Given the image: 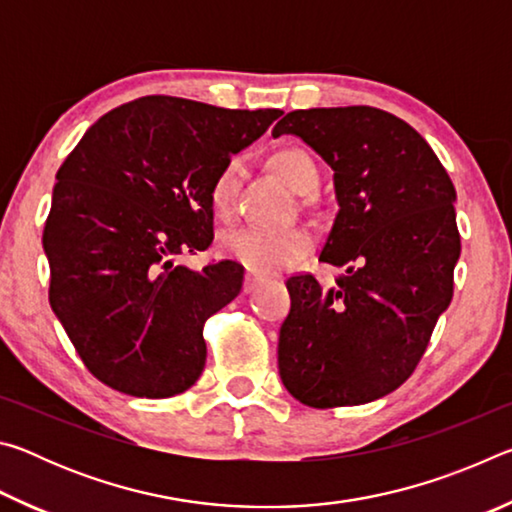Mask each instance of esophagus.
<instances>
[{
	"instance_id": "esophagus-1",
	"label": "esophagus",
	"mask_w": 512,
	"mask_h": 512,
	"mask_svg": "<svg viewBox=\"0 0 512 512\" xmlns=\"http://www.w3.org/2000/svg\"><path fill=\"white\" fill-rule=\"evenodd\" d=\"M257 287H259V277H257V275H253V273H246L244 291H246V293H250V291H255Z\"/></svg>"
}]
</instances>
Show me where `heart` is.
Instances as JSON below:
<instances>
[{
	"label": "heart",
	"mask_w": 512,
	"mask_h": 512,
	"mask_svg": "<svg viewBox=\"0 0 512 512\" xmlns=\"http://www.w3.org/2000/svg\"><path fill=\"white\" fill-rule=\"evenodd\" d=\"M271 167L291 192L307 196L318 187L320 173L314 158L302 149H280L271 155ZM241 167L237 160H228L216 173L210 187V205L219 219H230L237 205ZM311 237L305 228H239L225 232L221 250L239 259L248 271L273 275L287 271L309 253Z\"/></svg>",
	"instance_id": "1"
}]
</instances>
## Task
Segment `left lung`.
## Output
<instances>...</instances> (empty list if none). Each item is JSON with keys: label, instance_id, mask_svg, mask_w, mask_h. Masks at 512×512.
Wrapping results in <instances>:
<instances>
[{"label": "left lung", "instance_id": "8db88e82", "mask_svg": "<svg viewBox=\"0 0 512 512\" xmlns=\"http://www.w3.org/2000/svg\"><path fill=\"white\" fill-rule=\"evenodd\" d=\"M280 135L334 171L339 212L318 259L345 266L329 289L309 273L287 280L280 379L314 409L379 400L411 377L452 302L456 189L424 137L386 110H293L275 124Z\"/></svg>", "mask_w": 512, "mask_h": 512}]
</instances>
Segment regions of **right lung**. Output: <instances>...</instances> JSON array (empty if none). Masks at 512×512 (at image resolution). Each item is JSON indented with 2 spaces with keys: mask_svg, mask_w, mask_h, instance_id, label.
Here are the masks:
<instances>
[{
  "mask_svg": "<svg viewBox=\"0 0 512 512\" xmlns=\"http://www.w3.org/2000/svg\"><path fill=\"white\" fill-rule=\"evenodd\" d=\"M280 115L142 97L106 112L58 169L42 235L49 305L106 386L158 400L201 377L203 325L239 296L244 268L176 257L212 244L214 176Z\"/></svg>",
  "mask_w": 512,
  "mask_h": 512,
  "instance_id": "add662e5",
  "label": "right lung"
}]
</instances>
